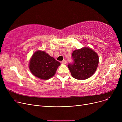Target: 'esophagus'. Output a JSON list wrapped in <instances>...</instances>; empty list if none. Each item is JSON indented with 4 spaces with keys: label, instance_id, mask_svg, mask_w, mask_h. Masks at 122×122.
Wrapping results in <instances>:
<instances>
[{
    "label": "esophagus",
    "instance_id": "esophagus-1",
    "mask_svg": "<svg viewBox=\"0 0 122 122\" xmlns=\"http://www.w3.org/2000/svg\"><path fill=\"white\" fill-rule=\"evenodd\" d=\"M61 64H62L65 65V64H67V61H66V60H63V61H61Z\"/></svg>",
    "mask_w": 122,
    "mask_h": 122
}]
</instances>
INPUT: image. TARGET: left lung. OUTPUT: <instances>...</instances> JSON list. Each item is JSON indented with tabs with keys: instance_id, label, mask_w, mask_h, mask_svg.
Segmentation results:
<instances>
[{
	"instance_id": "8db88e82",
	"label": "left lung",
	"mask_w": 122,
	"mask_h": 122,
	"mask_svg": "<svg viewBox=\"0 0 122 122\" xmlns=\"http://www.w3.org/2000/svg\"><path fill=\"white\" fill-rule=\"evenodd\" d=\"M73 64L68 67L72 76L76 79L85 80L93 75L99 64L98 54L89 47L75 50L72 53Z\"/></svg>"
}]
</instances>
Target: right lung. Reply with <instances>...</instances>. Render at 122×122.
<instances>
[{
    "label": "right lung",
    "instance_id": "obj_1",
    "mask_svg": "<svg viewBox=\"0 0 122 122\" xmlns=\"http://www.w3.org/2000/svg\"><path fill=\"white\" fill-rule=\"evenodd\" d=\"M61 63L45 51L38 50L33 54L29 62L31 73L36 77L43 80L49 79L56 73Z\"/></svg>",
    "mask_w": 122,
    "mask_h": 122
}]
</instances>
